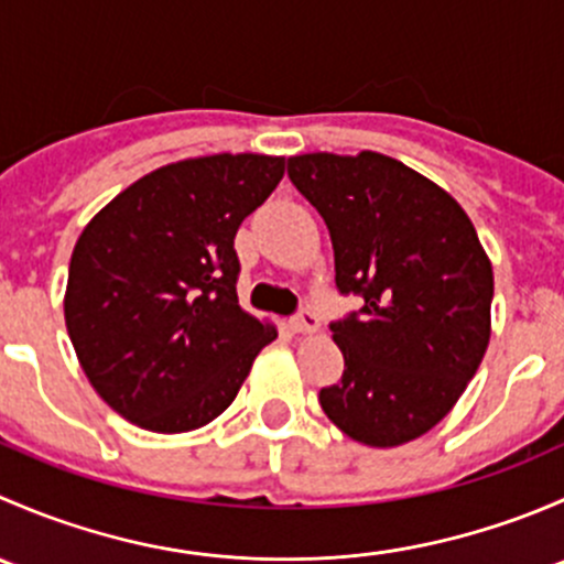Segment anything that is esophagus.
Here are the masks:
<instances>
[{
  "instance_id": "34e87169",
  "label": "esophagus",
  "mask_w": 564,
  "mask_h": 564,
  "mask_svg": "<svg viewBox=\"0 0 564 564\" xmlns=\"http://www.w3.org/2000/svg\"><path fill=\"white\" fill-rule=\"evenodd\" d=\"M289 324H292L294 333H316L318 329V318L314 311L308 308V305H305V308H300V314H294Z\"/></svg>"
}]
</instances>
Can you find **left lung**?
Returning a JSON list of instances; mask_svg holds the SVG:
<instances>
[{
    "instance_id": "obj_1",
    "label": "left lung",
    "mask_w": 564,
    "mask_h": 564,
    "mask_svg": "<svg viewBox=\"0 0 564 564\" xmlns=\"http://www.w3.org/2000/svg\"><path fill=\"white\" fill-rule=\"evenodd\" d=\"M289 180L327 224L338 292L362 297L329 322L344 377L318 403L362 445L417 440L456 406L491 338L494 272L475 226L379 152L294 155Z\"/></svg>"
}]
</instances>
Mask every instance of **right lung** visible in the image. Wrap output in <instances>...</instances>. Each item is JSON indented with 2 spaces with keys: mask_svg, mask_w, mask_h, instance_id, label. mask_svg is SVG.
I'll return each mask as SVG.
<instances>
[{
  "mask_svg": "<svg viewBox=\"0 0 564 564\" xmlns=\"http://www.w3.org/2000/svg\"><path fill=\"white\" fill-rule=\"evenodd\" d=\"M283 169L250 152L169 163L82 231L65 324L87 379L124 420L155 434L202 429L278 338L240 308L235 237Z\"/></svg>",
  "mask_w": 564,
  "mask_h": 564,
  "instance_id": "1",
  "label": "right lung"
}]
</instances>
